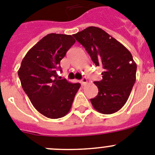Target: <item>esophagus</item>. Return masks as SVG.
<instances>
[{
    "label": "esophagus",
    "instance_id": "esophagus-1",
    "mask_svg": "<svg viewBox=\"0 0 155 155\" xmlns=\"http://www.w3.org/2000/svg\"><path fill=\"white\" fill-rule=\"evenodd\" d=\"M81 84L83 86L86 85V84H87V78H82L81 80Z\"/></svg>",
    "mask_w": 155,
    "mask_h": 155
}]
</instances>
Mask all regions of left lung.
I'll list each match as a JSON object with an SVG mask.
<instances>
[{"mask_svg": "<svg viewBox=\"0 0 155 155\" xmlns=\"http://www.w3.org/2000/svg\"><path fill=\"white\" fill-rule=\"evenodd\" d=\"M85 48L96 66L103 68L102 79L94 81L98 94L91 98L95 110L112 114L126 104L136 81L137 64L124 45L98 27L90 26L73 35Z\"/></svg>", "mask_w": 155, "mask_h": 155, "instance_id": "8db88e82", "label": "left lung"}]
</instances>
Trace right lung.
<instances>
[{"mask_svg": "<svg viewBox=\"0 0 155 155\" xmlns=\"http://www.w3.org/2000/svg\"><path fill=\"white\" fill-rule=\"evenodd\" d=\"M74 42L71 35L48 34L28 50L18 71L31 104L48 118L58 119L68 114L80 88L79 83L59 80L57 74L61 70V61Z\"/></svg>", "mask_w": 155, "mask_h": 155, "instance_id": "1", "label": "right lung"}]
</instances>
